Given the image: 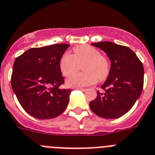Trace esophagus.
Wrapping results in <instances>:
<instances>
[{
    "instance_id": "1",
    "label": "esophagus",
    "mask_w": 155,
    "mask_h": 155,
    "mask_svg": "<svg viewBox=\"0 0 155 155\" xmlns=\"http://www.w3.org/2000/svg\"><path fill=\"white\" fill-rule=\"evenodd\" d=\"M77 90H81V91H83V92H85L86 90V89H85V88H77Z\"/></svg>"
}]
</instances>
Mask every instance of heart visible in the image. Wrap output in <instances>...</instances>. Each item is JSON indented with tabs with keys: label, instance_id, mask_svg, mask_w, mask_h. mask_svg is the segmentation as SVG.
Segmentation results:
<instances>
[{
	"label": "heart",
	"instance_id": "1",
	"mask_svg": "<svg viewBox=\"0 0 155 155\" xmlns=\"http://www.w3.org/2000/svg\"><path fill=\"white\" fill-rule=\"evenodd\" d=\"M59 69L65 77L76 74L83 65L82 73L75 75L67 81L71 87H81L103 81L108 76L110 71V64L105 55H100L97 48L81 45L73 48V55L64 53L58 62Z\"/></svg>",
	"mask_w": 155,
	"mask_h": 155
}]
</instances>
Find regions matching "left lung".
I'll list each match as a JSON object with an SVG mask.
<instances>
[{"mask_svg": "<svg viewBox=\"0 0 155 155\" xmlns=\"http://www.w3.org/2000/svg\"><path fill=\"white\" fill-rule=\"evenodd\" d=\"M107 53L110 71L97 97L90 103L95 114L106 119L124 115L139 98L143 86V64L130 48L110 41L92 43Z\"/></svg>", "mask_w": 155, "mask_h": 155, "instance_id": "obj_1", "label": "left lung"}]
</instances>
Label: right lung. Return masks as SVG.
<instances>
[{
  "label": "right lung",
  "mask_w": 155,
  "mask_h": 155,
  "mask_svg": "<svg viewBox=\"0 0 155 155\" xmlns=\"http://www.w3.org/2000/svg\"><path fill=\"white\" fill-rule=\"evenodd\" d=\"M67 44L32 48L17 57L12 75V87L22 108L40 120L56 117L65 111L72 90L62 89L64 78L59 59Z\"/></svg>",
  "instance_id": "obj_1"
}]
</instances>
